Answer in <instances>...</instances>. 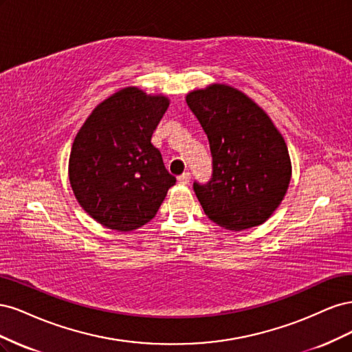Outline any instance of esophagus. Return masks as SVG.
Instances as JSON below:
<instances>
[{
  "mask_svg": "<svg viewBox=\"0 0 352 352\" xmlns=\"http://www.w3.org/2000/svg\"><path fill=\"white\" fill-rule=\"evenodd\" d=\"M189 180H190V173L189 172H185V173H182V175L177 177V182L182 184V185L189 184Z\"/></svg>",
  "mask_w": 352,
  "mask_h": 352,
  "instance_id": "34e87169",
  "label": "esophagus"
}]
</instances>
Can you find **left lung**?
Masks as SVG:
<instances>
[{"mask_svg": "<svg viewBox=\"0 0 352 352\" xmlns=\"http://www.w3.org/2000/svg\"><path fill=\"white\" fill-rule=\"evenodd\" d=\"M212 157L207 184L194 182L207 217L229 230L258 226L279 207L292 167L283 136L243 92L212 83L186 95Z\"/></svg>", "mask_w": 352, "mask_h": 352, "instance_id": "1", "label": "left lung"}]
</instances>
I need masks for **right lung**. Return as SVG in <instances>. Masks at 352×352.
Instances as JSON below:
<instances>
[{"label": "right lung", "mask_w": 352, "mask_h": 352, "mask_svg": "<svg viewBox=\"0 0 352 352\" xmlns=\"http://www.w3.org/2000/svg\"><path fill=\"white\" fill-rule=\"evenodd\" d=\"M164 95L123 88L94 109L78 132L69 179L80 207L102 226L131 232L150 221L176 177L151 144Z\"/></svg>", "instance_id": "1"}]
</instances>
